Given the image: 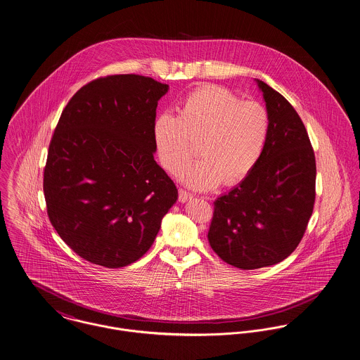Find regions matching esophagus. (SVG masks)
I'll list each match as a JSON object with an SVG mask.
<instances>
[{"instance_id": "obj_1", "label": "esophagus", "mask_w": 360, "mask_h": 360, "mask_svg": "<svg viewBox=\"0 0 360 360\" xmlns=\"http://www.w3.org/2000/svg\"><path fill=\"white\" fill-rule=\"evenodd\" d=\"M193 198V194L191 193H188V191H186V190H179V200L180 202H187V200H190Z\"/></svg>"}]
</instances>
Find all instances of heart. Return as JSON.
Segmentation results:
<instances>
[{"label":"heart","instance_id":"heart-1","mask_svg":"<svg viewBox=\"0 0 360 360\" xmlns=\"http://www.w3.org/2000/svg\"><path fill=\"white\" fill-rule=\"evenodd\" d=\"M269 114L257 101H240L219 86L193 92L172 114L160 115L153 128V140L160 164L179 176L195 153L198 143L201 158L181 174L194 190H210L245 179L262 158L269 134Z\"/></svg>","mask_w":360,"mask_h":360}]
</instances>
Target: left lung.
I'll return each instance as SVG.
<instances>
[{"instance_id":"1","label":"left lung","mask_w":360,"mask_h":360,"mask_svg":"<svg viewBox=\"0 0 360 360\" xmlns=\"http://www.w3.org/2000/svg\"><path fill=\"white\" fill-rule=\"evenodd\" d=\"M269 114L262 158L229 193L214 200L207 239L216 255L240 269L289 257L315 202L316 164L307 129L293 105L256 79Z\"/></svg>"}]
</instances>
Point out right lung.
I'll return each mask as SVG.
<instances>
[{
    "instance_id": "obj_1",
    "label": "right lung",
    "mask_w": 360,
    "mask_h": 360,
    "mask_svg": "<svg viewBox=\"0 0 360 360\" xmlns=\"http://www.w3.org/2000/svg\"><path fill=\"white\" fill-rule=\"evenodd\" d=\"M169 85L120 74L82 86L49 144L44 194L52 226L82 259L137 262L154 243L177 188L155 162L153 128Z\"/></svg>"
}]
</instances>
